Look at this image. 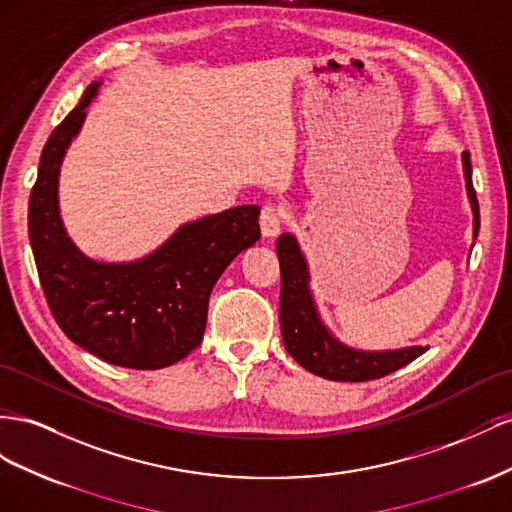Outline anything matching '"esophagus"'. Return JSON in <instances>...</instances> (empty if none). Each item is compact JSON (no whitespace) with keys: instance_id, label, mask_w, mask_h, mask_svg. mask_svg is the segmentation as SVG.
<instances>
[{"instance_id":"1","label":"esophagus","mask_w":512,"mask_h":512,"mask_svg":"<svg viewBox=\"0 0 512 512\" xmlns=\"http://www.w3.org/2000/svg\"><path fill=\"white\" fill-rule=\"evenodd\" d=\"M259 227H261V236L264 238H274L279 236V231L283 227V216L274 206H266L259 214Z\"/></svg>"}]
</instances>
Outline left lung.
<instances>
[{
    "label": "left lung",
    "instance_id": "8db88e82",
    "mask_svg": "<svg viewBox=\"0 0 512 512\" xmlns=\"http://www.w3.org/2000/svg\"><path fill=\"white\" fill-rule=\"evenodd\" d=\"M465 191L474 214V238L478 236L480 214L472 186L470 152L461 154ZM276 255L281 264V334L289 356L302 369L332 382H369L410 364L427 352V347L412 345L386 352H362L332 337L319 317L311 291L309 264L300 251L296 236L283 233L276 240Z\"/></svg>",
    "mask_w": 512,
    "mask_h": 512
}]
</instances>
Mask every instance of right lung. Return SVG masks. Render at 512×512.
<instances>
[{"label":"right lung","instance_id":"obj_1","mask_svg":"<svg viewBox=\"0 0 512 512\" xmlns=\"http://www.w3.org/2000/svg\"><path fill=\"white\" fill-rule=\"evenodd\" d=\"M102 81L57 126L40 156L27 229L40 285L66 337L115 367L154 371L201 343L218 276L259 240V208L238 206L184 223L156 251L107 264L70 240L60 216V167Z\"/></svg>","mask_w":512,"mask_h":512}]
</instances>
